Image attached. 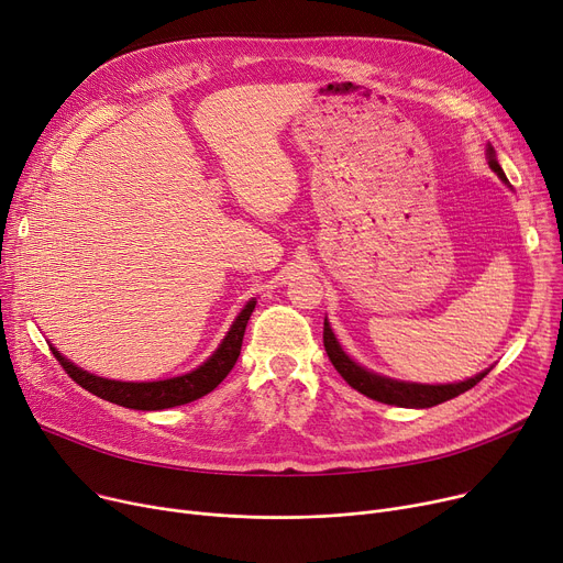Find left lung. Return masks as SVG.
I'll use <instances>...</instances> for the list:
<instances>
[{"instance_id":"8db88e82","label":"left lung","mask_w":563,"mask_h":563,"mask_svg":"<svg viewBox=\"0 0 563 563\" xmlns=\"http://www.w3.org/2000/svg\"><path fill=\"white\" fill-rule=\"evenodd\" d=\"M488 164L490 168L507 183V175L501 170V166L495 159V151L488 147ZM323 346H327L329 358L333 363V367L342 374V378L349 383L353 390L363 393L369 399H376L380 404H393V406H401V408H431L438 406L448 399L459 397L461 393L475 388L477 383L488 374L482 372L475 378H467L463 383H448V386H422V383H404V380H395V378H386L378 376L374 372H367L365 367L353 363L346 353L342 351V346L338 344L331 323L323 319Z\"/></svg>"}]
</instances>
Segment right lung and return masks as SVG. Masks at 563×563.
Masks as SVG:
<instances>
[{"instance_id": "right-lung-1", "label": "right lung", "mask_w": 563, "mask_h": 563, "mask_svg": "<svg viewBox=\"0 0 563 563\" xmlns=\"http://www.w3.org/2000/svg\"><path fill=\"white\" fill-rule=\"evenodd\" d=\"M255 310V299L246 303V308L240 312V317L234 319L230 327L228 335L223 338L221 346L212 353V358L202 363L198 369L185 374V376H175L166 380H151V383H125V380H111L102 376H93L77 365L68 363L62 353H58L54 346L52 353L66 369V374L79 383V386L88 393H93L100 399H107L111 404L134 408V410H162L170 406H183L194 399L205 397L207 393H212L219 383L230 374L234 367L236 358H240L242 351V340L246 323L251 319V312Z\"/></svg>"}]
</instances>
